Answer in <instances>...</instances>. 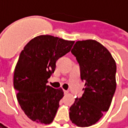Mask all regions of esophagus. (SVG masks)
Here are the masks:
<instances>
[{
    "instance_id": "34e87169",
    "label": "esophagus",
    "mask_w": 128,
    "mask_h": 128,
    "mask_svg": "<svg viewBox=\"0 0 128 128\" xmlns=\"http://www.w3.org/2000/svg\"><path fill=\"white\" fill-rule=\"evenodd\" d=\"M64 94H67L68 93V90H64Z\"/></svg>"
}]
</instances>
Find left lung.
Returning a JSON list of instances; mask_svg holds the SVG:
<instances>
[{
  "mask_svg": "<svg viewBox=\"0 0 128 128\" xmlns=\"http://www.w3.org/2000/svg\"><path fill=\"white\" fill-rule=\"evenodd\" d=\"M71 53L79 63L85 88L70 108V119L78 126L88 127L110 108L116 86V62L106 48L92 40L76 42Z\"/></svg>",
  "mask_w": 128,
  "mask_h": 128,
  "instance_id": "left-lung-1",
  "label": "left lung"
}]
</instances>
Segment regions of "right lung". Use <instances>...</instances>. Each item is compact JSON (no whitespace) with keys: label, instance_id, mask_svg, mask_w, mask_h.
<instances>
[{"label":"right lung","instance_id":"1","mask_svg":"<svg viewBox=\"0 0 128 128\" xmlns=\"http://www.w3.org/2000/svg\"><path fill=\"white\" fill-rule=\"evenodd\" d=\"M74 42L43 35L30 40L21 51L14 86L22 110L32 121L49 124L55 118L64 92L46 83L56 70L57 60L69 52Z\"/></svg>","mask_w":128,"mask_h":128}]
</instances>
